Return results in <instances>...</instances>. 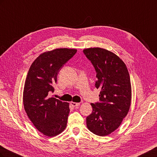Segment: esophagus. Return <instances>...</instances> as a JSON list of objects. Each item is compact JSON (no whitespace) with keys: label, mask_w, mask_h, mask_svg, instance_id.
Listing matches in <instances>:
<instances>
[{"label":"esophagus","mask_w":157,"mask_h":157,"mask_svg":"<svg viewBox=\"0 0 157 157\" xmlns=\"http://www.w3.org/2000/svg\"><path fill=\"white\" fill-rule=\"evenodd\" d=\"M71 105L72 107H78L80 105V103H75V102H71Z\"/></svg>","instance_id":"1"}]
</instances>
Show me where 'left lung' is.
<instances>
[{"mask_svg":"<svg viewBox=\"0 0 157 157\" xmlns=\"http://www.w3.org/2000/svg\"><path fill=\"white\" fill-rule=\"evenodd\" d=\"M96 71L95 86L100 88L99 101L91 103L86 126L94 134L105 136L120 126L131 105L130 75L125 63L112 52L101 48L83 50Z\"/></svg>","mask_w":157,"mask_h":157,"instance_id":"obj_1","label":"left lung"}]
</instances>
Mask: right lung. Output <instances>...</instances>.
Returning a JSON list of instances; mask_svg holds the SVG:
<instances>
[{
    "instance_id": "obj_1",
    "label": "right lung",
    "mask_w": 157,
    "mask_h": 157,
    "mask_svg": "<svg viewBox=\"0 0 157 157\" xmlns=\"http://www.w3.org/2000/svg\"><path fill=\"white\" fill-rule=\"evenodd\" d=\"M77 51L57 48L44 52L33 61L28 71L23 88V106L33 125L46 136L58 135L67 126L69 103L50 98V94L54 91L59 71Z\"/></svg>"
}]
</instances>
